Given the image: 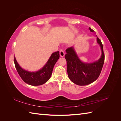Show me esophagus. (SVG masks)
<instances>
[{"label": "esophagus", "instance_id": "obj_1", "mask_svg": "<svg viewBox=\"0 0 121 121\" xmlns=\"http://www.w3.org/2000/svg\"><path fill=\"white\" fill-rule=\"evenodd\" d=\"M60 55L61 57H64L65 56V52L62 49L60 51Z\"/></svg>", "mask_w": 121, "mask_h": 121}]
</instances>
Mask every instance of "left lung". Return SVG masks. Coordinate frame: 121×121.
Instances as JSON below:
<instances>
[{
  "mask_svg": "<svg viewBox=\"0 0 121 121\" xmlns=\"http://www.w3.org/2000/svg\"><path fill=\"white\" fill-rule=\"evenodd\" d=\"M89 30L94 32L90 28H89ZM96 40L100 47L101 55L97 60L93 63L82 61L79 58L74 46L69 47L65 50L67 54L65 55V58L67 60L68 77L72 82L77 85H88L95 81L100 74L104 61V55L100 40L97 37Z\"/></svg>",
  "mask_w": 121,
  "mask_h": 121,
  "instance_id": "8db88e82",
  "label": "left lung"
}]
</instances>
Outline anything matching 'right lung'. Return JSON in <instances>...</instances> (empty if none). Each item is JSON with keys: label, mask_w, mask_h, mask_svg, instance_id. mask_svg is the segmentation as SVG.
<instances>
[{"label": "right lung", "mask_w": 121, "mask_h": 121, "mask_svg": "<svg viewBox=\"0 0 121 121\" xmlns=\"http://www.w3.org/2000/svg\"><path fill=\"white\" fill-rule=\"evenodd\" d=\"M59 58V51L52 53L45 65L35 72H30L23 69L18 64L15 57L14 62L18 74L25 83L32 86H39L48 81L54 65Z\"/></svg>", "instance_id": "1"}]
</instances>
